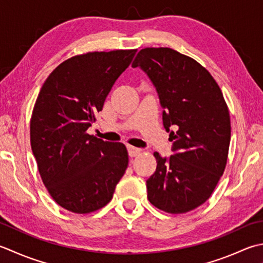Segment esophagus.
Masks as SVG:
<instances>
[{
	"instance_id": "esophagus-1",
	"label": "esophagus",
	"mask_w": 263,
	"mask_h": 263,
	"mask_svg": "<svg viewBox=\"0 0 263 263\" xmlns=\"http://www.w3.org/2000/svg\"><path fill=\"white\" fill-rule=\"evenodd\" d=\"M127 152H128V156H130V157H136V156L139 155V154L141 153V149L136 148V147H133V146H127Z\"/></svg>"
}]
</instances>
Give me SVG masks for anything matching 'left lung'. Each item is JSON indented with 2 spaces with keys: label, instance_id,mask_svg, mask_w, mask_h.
I'll list each match as a JSON object with an SVG mask.
<instances>
[{
  "label": "left lung",
  "instance_id": "obj_1",
  "mask_svg": "<svg viewBox=\"0 0 263 263\" xmlns=\"http://www.w3.org/2000/svg\"><path fill=\"white\" fill-rule=\"evenodd\" d=\"M132 67L145 70L164 108L163 124L174 155L156 158L147 183L154 206L172 214L187 213L211 197L227 164L230 115L220 86L210 71L190 57L170 48L139 51Z\"/></svg>",
  "mask_w": 263,
  "mask_h": 263
}]
</instances>
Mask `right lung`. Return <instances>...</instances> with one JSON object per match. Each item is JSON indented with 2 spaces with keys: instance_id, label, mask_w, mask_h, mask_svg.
<instances>
[{
  "instance_id": "1",
  "label": "right lung",
  "mask_w": 263,
  "mask_h": 263,
  "mask_svg": "<svg viewBox=\"0 0 263 263\" xmlns=\"http://www.w3.org/2000/svg\"><path fill=\"white\" fill-rule=\"evenodd\" d=\"M137 52H87L65 60L41 87L30 146L44 186L61 208L85 214L110 202L128 164L126 147L86 133Z\"/></svg>"
}]
</instances>
